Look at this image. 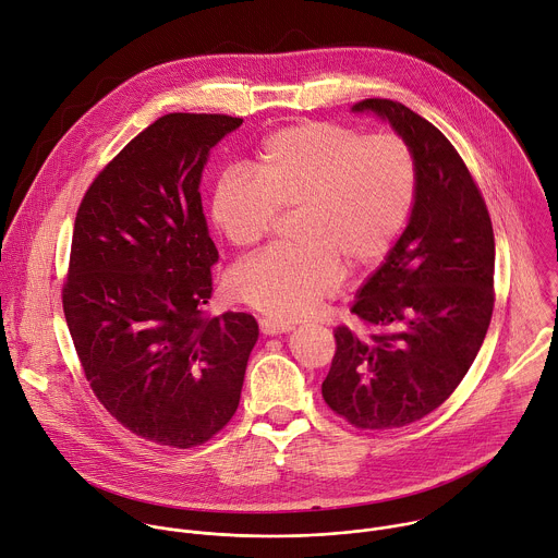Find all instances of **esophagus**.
I'll return each instance as SVG.
<instances>
[{"label": "esophagus", "mask_w": 558, "mask_h": 558, "mask_svg": "<svg viewBox=\"0 0 558 558\" xmlns=\"http://www.w3.org/2000/svg\"><path fill=\"white\" fill-rule=\"evenodd\" d=\"M260 331H263L265 336H280V333L291 331V325L271 320V317H263V320H260Z\"/></svg>", "instance_id": "obj_1"}]
</instances>
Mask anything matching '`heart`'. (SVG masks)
<instances>
[{
    "label": "heart",
    "mask_w": 558,
    "mask_h": 558,
    "mask_svg": "<svg viewBox=\"0 0 558 558\" xmlns=\"http://www.w3.org/2000/svg\"><path fill=\"white\" fill-rule=\"evenodd\" d=\"M420 187L417 158L395 132L364 134L331 121H302L269 134L252 170H225L211 218L247 250L291 218L298 245L265 250L227 278L229 295L278 323L308 315L333 293L342 267L379 265L404 233Z\"/></svg>",
    "instance_id": "b5f03b06"
}]
</instances>
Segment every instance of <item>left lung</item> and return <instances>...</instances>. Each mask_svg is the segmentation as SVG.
I'll return each instance as SVG.
<instances>
[{
	"instance_id": "left-lung-1",
	"label": "left lung",
	"mask_w": 558,
	"mask_h": 558,
	"mask_svg": "<svg viewBox=\"0 0 558 558\" xmlns=\"http://www.w3.org/2000/svg\"><path fill=\"white\" fill-rule=\"evenodd\" d=\"M415 151L417 201L386 263L353 302L364 331L333 329L323 397L360 430H390L439 409L480 353L495 308V233L454 145L400 101L364 99Z\"/></svg>"
}]
</instances>
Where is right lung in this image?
<instances>
[{"instance_id": "obj_1", "label": "right lung", "mask_w": 558, "mask_h": 558, "mask_svg": "<svg viewBox=\"0 0 558 558\" xmlns=\"http://www.w3.org/2000/svg\"><path fill=\"white\" fill-rule=\"evenodd\" d=\"M241 123L156 119L95 177L74 218L61 289L74 351L104 409L158 446L194 448L229 424L258 340L254 315L205 311L218 252L201 172Z\"/></svg>"}]
</instances>
